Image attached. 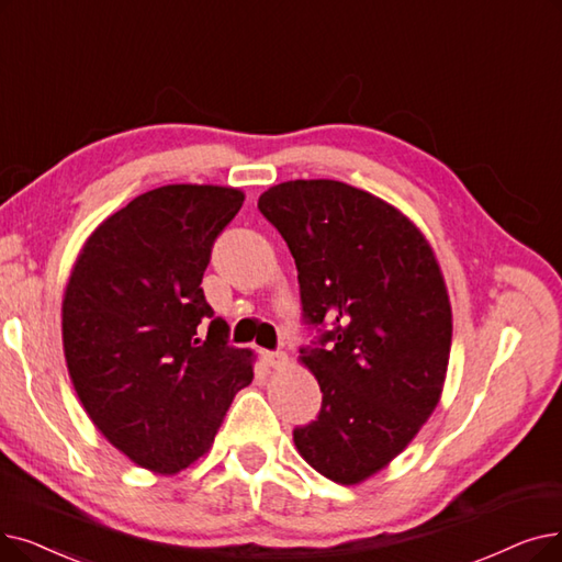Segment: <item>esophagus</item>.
I'll return each mask as SVG.
<instances>
[{
    "instance_id": "34e87169",
    "label": "esophagus",
    "mask_w": 562,
    "mask_h": 562,
    "mask_svg": "<svg viewBox=\"0 0 562 562\" xmlns=\"http://www.w3.org/2000/svg\"><path fill=\"white\" fill-rule=\"evenodd\" d=\"M261 358L266 364H271V368H280V364L286 362L284 351H261Z\"/></svg>"
}]
</instances>
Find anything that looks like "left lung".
I'll use <instances>...</instances> for the list:
<instances>
[{"label":"left lung","instance_id":"obj_1","mask_svg":"<svg viewBox=\"0 0 562 562\" xmlns=\"http://www.w3.org/2000/svg\"><path fill=\"white\" fill-rule=\"evenodd\" d=\"M259 211L299 268L301 362L322 387L316 420L294 429L314 471L358 484L387 467L441 397L452 310L441 268L408 217L330 179L268 188Z\"/></svg>","mask_w":562,"mask_h":562}]
</instances>
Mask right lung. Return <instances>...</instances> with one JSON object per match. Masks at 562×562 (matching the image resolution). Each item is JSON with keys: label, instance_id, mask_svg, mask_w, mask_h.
Returning a JSON list of instances; mask_svg holds the SVG:
<instances>
[{"label": "right lung", "instance_id": "right-lung-1", "mask_svg": "<svg viewBox=\"0 0 562 562\" xmlns=\"http://www.w3.org/2000/svg\"><path fill=\"white\" fill-rule=\"evenodd\" d=\"M246 194L177 183L110 215L85 243L61 305L64 356L91 423L137 467L172 475L213 443L252 351L204 299L211 248Z\"/></svg>", "mask_w": 562, "mask_h": 562}]
</instances>
